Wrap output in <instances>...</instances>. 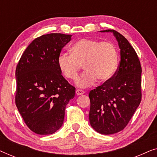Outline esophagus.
Returning a JSON list of instances; mask_svg holds the SVG:
<instances>
[{
  "mask_svg": "<svg viewBox=\"0 0 157 157\" xmlns=\"http://www.w3.org/2000/svg\"><path fill=\"white\" fill-rule=\"evenodd\" d=\"M76 94L78 96H79V95H83V94H84V91H83V90L77 89L76 91Z\"/></svg>",
  "mask_w": 157,
  "mask_h": 157,
  "instance_id": "esophagus-1",
  "label": "esophagus"
}]
</instances>
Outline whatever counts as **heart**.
I'll list each match as a JSON object with an SVG mask.
<instances>
[{"mask_svg":"<svg viewBox=\"0 0 157 157\" xmlns=\"http://www.w3.org/2000/svg\"><path fill=\"white\" fill-rule=\"evenodd\" d=\"M70 54L61 53L57 65L61 74L69 80L77 78L81 66L85 72L76 80V86L89 87L96 80L106 82L114 76L119 63L117 47L109 41L82 38L69 48Z\"/></svg>","mask_w":157,"mask_h":157,"instance_id":"obj_1","label":"heart"}]
</instances>
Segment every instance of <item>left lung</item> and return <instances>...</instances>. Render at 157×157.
<instances>
[{
    "mask_svg": "<svg viewBox=\"0 0 157 157\" xmlns=\"http://www.w3.org/2000/svg\"><path fill=\"white\" fill-rule=\"evenodd\" d=\"M111 32L120 48L121 61L110 80L89 93V121L101 134H113L123 130L132 119L141 100V67L136 51L127 39L114 30Z\"/></svg>",
    "mask_w": 157,
    "mask_h": 157,
    "instance_id": "8db88e82",
    "label": "left lung"
}]
</instances>
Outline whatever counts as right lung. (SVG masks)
<instances>
[{
    "label": "right lung",
    "instance_id": "right-lung-1",
    "mask_svg": "<svg viewBox=\"0 0 157 157\" xmlns=\"http://www.w3.org/2000/svg\"><path fill=\"white\" fill-rule=\"evenodd\" d=\"M71 35L49 33L27 47L16 70V104L25 123L40 135L53 134L63 123L75 88L61 75L57 59Z\"/></svg>",
    "mask_w": 157,
    "mask_h": 157
}]
</instances>
